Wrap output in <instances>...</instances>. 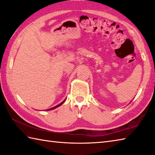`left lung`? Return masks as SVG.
<instances>
[{
	"label": "left lung",
	"mask_w": 155,
	"mask_h": 155,
	"mask_svg": "<svg viewBox=\"0 0 155 155\" xmlns=\"http://www.w3.org/2000/svg\"><path fill=\"white\" fill-rule=\"evenodd\" d=\"M131 102H132V101H131ZM131 102H130V103H131Z\"/></svg>",
	"instance_id": "1"
}]
</instances>
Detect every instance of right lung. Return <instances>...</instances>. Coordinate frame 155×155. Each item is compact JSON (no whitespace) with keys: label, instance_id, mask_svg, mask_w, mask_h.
I'll return each instance as SVG.
<instances>
[{"label":"right lung","instance_id":"obj_1","mask_svg":"<svg viewBox=\"0 0 155 155\" xmlns=\"http://www.w3.org/2000/svg\"><path fill=\"white\" fill-rule=\"evenodd\" d=\"M66 99L67 98H65V100H64L63 102H62V103H61L60 104H58V105H57V106H55V107H52V108H51V109H47V110H52V109H56V108H57V107H59V106H61V104H63L64 103V102H65V101H66Z\"/></svg>","mask_w":155,"mask_h":155}]
</instances>
